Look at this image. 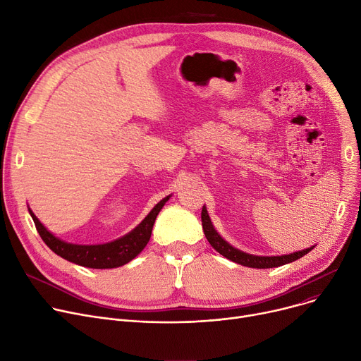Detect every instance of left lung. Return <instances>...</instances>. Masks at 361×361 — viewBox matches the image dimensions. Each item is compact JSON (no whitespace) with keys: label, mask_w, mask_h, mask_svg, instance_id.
Instances as JSON below:
<instances>
[{"label":"left lung","mask_w":361,"mask_h":361,"mask_svg":"<svg viewBox=\"0 0 361 361\" xmlns=\"http://www.w3.org/2000/svg\"><path fill=\"white\" fill-rule=\"evenodd\" d=\"M202 226H203V233L207 238V241L211 243L212 247L222 255L224 257L230 259L238 264H243V267H249V268H257V269H268V268H278L282 267V264L291 263L300 257H302L305 255H307L310 250L314 249V245L305 250L300 252H294L290 255H282V256H255V255H249L244 253L233 245L230 243H226L215 230V226L212 225V221L207 215L206 206L202 207Z\"/></svg>","instance_id":"left-lung-1"}]
</instances>
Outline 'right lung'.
<instances>
[{
	"instance_id": "1",
	"label": "right lung",
	"mask_w": 361,
	"mask_h": 361,
	"mask_svg": "<svg viewBox=\"0 0 361 361\" xmlns=\"http://www.w3.org/2000/svg\"><path fill=\"white\" fill-rule=\"evenodd\" d=\"M169 197L171 196H166L158 204H155V207L147 214V216L128 234L105 244L93 245L71 244L63 241L59 237L51 234L30 209L29 214L41 238L55 255H59L63 259L73 262L75 264H80V267L92 269H111L123 267V264L135 259L146 247L152 234V228H154L155 219Z\"/></svg>"
}]
</instances>
